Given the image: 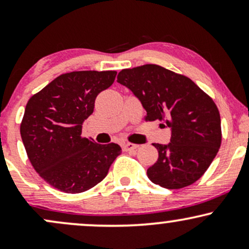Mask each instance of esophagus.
<instances>
[{"label": "esophagus", "instance_id": "34e87169", "mask_svg": "<svg viewBox=\"0 0 249 249\" xmlns=\"http://www.w3.org/2000/svg\"><path fill=\"white\" fill-rule=\"evenodd\" d=\"M138 147H139V145L132 144V142H125V144L123 145L124 151H133V150H137Z\"/></svg>", "mask_w": 249, "mask_h": 249}]
</instances>
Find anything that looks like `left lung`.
Listing matches in <instances>:
<instances>
[{
	"label": "left lung",
	"mask_w": 249,
	"mask_h": 249,
	"mask_svg": "<svg viewBox=\"0 0 249 249\" xmlns=\"http://www.w3.org/2000/svg\"><path fill=\"white\" fill-rule=\"evenodd\" d=\"M117 82L142 102L145 121H159L172 130L170 144H153L159 157L148 167V179L179 190L201 178L221 145V121L213 99L188 77L157 64L122 70Z\"/></svg>",
	"instance_id": "obj_1"
}]
</instances>
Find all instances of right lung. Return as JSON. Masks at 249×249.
Segmentation results:
<instances>
[{"mask_svg":"<svg viewBox=\"0 0 249 249\" xmlns=\"http://www.w3.org/2000/svg\"><path fill=\"white\" fill-rule=\"evenodd\" d=\"M116 71H72L56 77L28 101L21 137L42 179L65 193H82L107 177L122 153L118 144H97L82 136L98 93L115 82Z\"/></svg>","mask_w":249,"mask_h":249,"instance_id":"1","label":"right lung"}]
</instances>
